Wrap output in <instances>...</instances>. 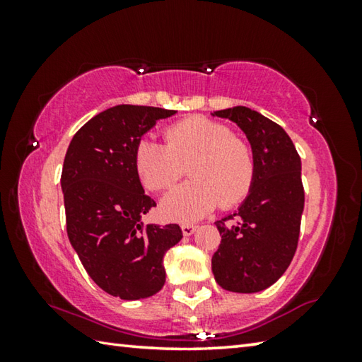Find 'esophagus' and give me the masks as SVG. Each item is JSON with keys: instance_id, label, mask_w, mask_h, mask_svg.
Instances as JSON below:
<instances>
[{"instance_id": "34e87169", "label": "esophagus", "mask_w": 362, "mask_h": 362, "mask_svg": "<svg viewBox=\"0 0 362 362\" xmlns=\"http://www.w3.org/2000/svg\"><path fill=\"white\" fill-rule=\"evenodd\" d=\"M180 228H182L183 236H192L193 233L196 231V225H193V223H183Z\"/></svg>"}]
</instances>
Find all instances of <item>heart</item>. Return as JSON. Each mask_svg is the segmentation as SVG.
Wrapping results in <instances>:
<instances>
[{"label":"heart","mask_w":362,"mask_h":362,"mask_svg":"<svg viewBox=\"0 0 362 362\" xmlns=\"http://www.w3.org/2000/svg\"><path fill=\"white\" fill-rule=\"evenodd\" d=\"M140 182L161 192L174 185L188 166L192 182L164 196L161 216L175 222H193L218 204L231 207L249 194L255 177V158L250 145L233 137L222 122L193 116L166 129V144L153 137L139 140L134 155Z\"/></svg>","instance_id":"1"}]
</instances>
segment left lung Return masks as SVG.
Returning a JSON list of instances; mask_svg holds the SVG:
<instances>
[{"mask_svg": "<svg viewBox=\"0 0 362 362\" xmlns=\"http://www.w3.org/2000/svg\"><path fill=\"white\" fill-rule=\"evenodd\" d=\"M211 115L236 122L255 158L246 199L216 222L222 243L212 255V273L225 291L260 292L283 276L296 254L305 204L302 161L283 127L255 110L233 107Z\"/></svg>", "mask_w": 362, "mask_h": 362, "instance_id": "obj_1", "label": "left lung"}]
</instances>
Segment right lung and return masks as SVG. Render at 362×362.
I'll use <instances>...</instances> for the list:
<instances>
[{
    "label": "right lung",
    "mask_w": 362,
    "mask_h": 362,
    "mask_svg": "<svg viewBox=\"0 0 362 362\" xmlns=\"http://www.w3.org/2000/svg\"><path fill=\"white\" fill-rule=\"evenodd\" d=\"M174 110L116 105L73 136L64 159L66 233L94 283L113 297L140 300L166 283L164 254L182 240L179 225H146L156 203L144 192L134 155L139 140Z\"/></svg>",
    "instance_id": "right-lung-1"
}]
</instances>
